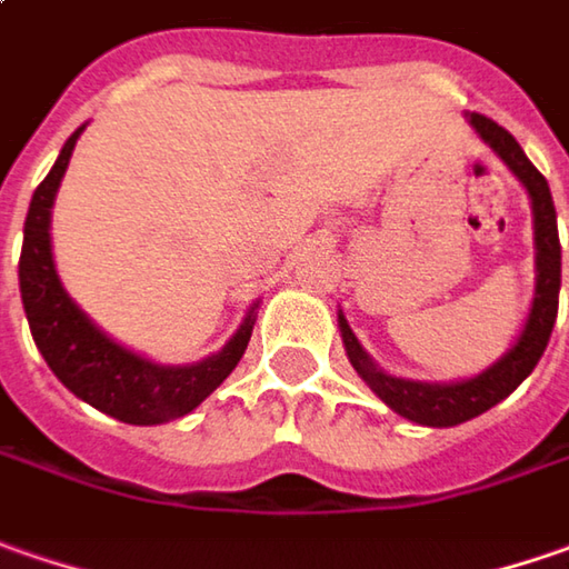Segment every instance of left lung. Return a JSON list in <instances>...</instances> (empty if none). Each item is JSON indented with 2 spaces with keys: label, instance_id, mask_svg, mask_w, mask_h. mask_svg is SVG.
I'll return each mask as SVG.
<instances>
[{
  "label": "left lung",
  "instance_id": "1",
  "mask_svg": "<svg viewBox=\"0 0 569 569\" xmlns=\"http://www.w3.org/2000/svg\"><path fill=\"white\" fill-rule=\"evenodd\" d=\"M471 127L481 133L483 142L500 159L507 161L509 171L526 184L531 197L538 280H535V302H531L529 321H526V331L519 337V343L497 366L481 372L478 379L456 385L410 382V379H395V376H385L382 369H376V362L366 357V350L359 347L357 333L350 331L347 318L340 315L343 347H347V357L353 362V369L362 376V382L369 385L395 413L408 417L413 423H423V427H456V423H465V420H471V417H478L493 405H500L503 398H509L519 385L529 379L531 369L538 366V359H541L548 340H551L557 318L560 238H557V212L555 200H551V187L545 181V174L526 159L522 146L497 120H490L483 113H471Z\"/></svg>",
  "mask_w": 569,
  "mask_h": 569
}]
</instances>
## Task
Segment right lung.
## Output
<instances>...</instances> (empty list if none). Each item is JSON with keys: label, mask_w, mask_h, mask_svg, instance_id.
I'll return each instance as SVG.
<instances>
[{"label": "right lung", "mask_w": 569, "mask_h": 569, "mask_svg": "<svg viewBox=\"0 0 569 569\" xmlns=\"http://www.w3.org/2000/svg\"><path fill=\"white\" fill-rule=\"evenodd\" d=\"M82 130L86 127H79L66 139L60 159L31 197L18 260L24 315L47 366L76 398L137 427L178 420L226 382L251 340L254 318L248 315L219 353L193 366H156L123 350L88 321L79 306L66 296L50 254V207Z\"/></svg>", "instance_id": "1"}]
</instances>
